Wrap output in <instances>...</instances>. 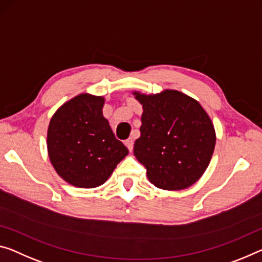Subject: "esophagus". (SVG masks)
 I'll return each mask as SVG.
<instances>
[{
	"label": "esophagus",
	"mask_w": 262,
	"mask_h": 262,
	"mask_svg": "<svg viewBox=\"0 0 262 262\" xmlns=\"http://www.w3.org/2000/svg\"><path fill=\"white\" fill-rule=\"evenodd\" d=\"M125 145L127 146V148H128V151H132L134 150V139L132 138H128V139H126L125 140Z\"/></svg>",
	"instance_id": "34e87169"
}]
</instances>
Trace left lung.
Masks as SVG:
<instances>
[{"label":"left lung","instance_id":"left-lung-1","mask_svg":"<svg viewBox=\"0 0 262 262\" xmlns=\"http://www.w3.org/2000/svg\"><path fill=\"white\" fill-rule=\"evenodd\" d=\"M135 95L144 111L134 154L147 178L163 190L190 187L203 176L214 151V126L206 111L176 90Z\"/></svg>","mask_w":262,"mask_h":262}]
</instances>
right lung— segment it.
Here are the masks:
<instances>
[{
    "instance_id": "obj_1",
    "label": "right lung",
    "mask_w": 262,
    "mask_h": 262,
    "mask_svg": "<svg viewBox=\"0 0 262 262\" xmlns=\"http://www.w3.org/2000/svg\"><path fill=\"white\" fill-rule=\"evenodd\" d=\"M104 98L76 96L58 108L48 128V152L62 178L77 187L104 184L128 154L103 116Z\"/></svg>"
}]
</instances>
